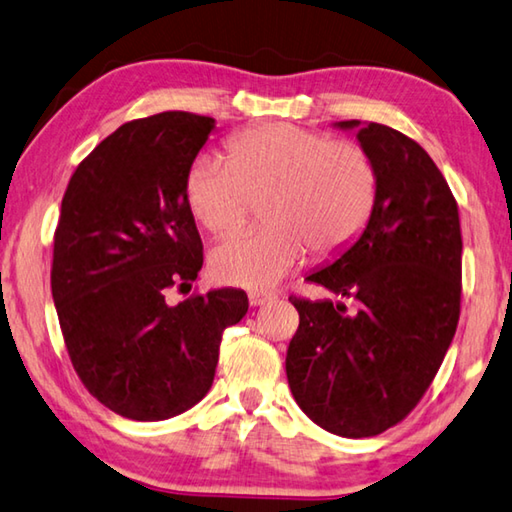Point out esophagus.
I'll use <instances>...</instances> for the list:
<instances>
[{"label": "esophagus", "mask_w": 512, "mask_h": 512, "mask_svg": "<svg viewBox=\"0 0 512 512\" xmlns=\"http://www.w3.org/2000/svg\"><path fill=\"white\" fill-rule=\"evenodd\" d=\"M272 299H276L272 292H249V306L251 308L265 306V303H270Z\"/></svg>", "instance_id": "obj_1"}]
</instances>
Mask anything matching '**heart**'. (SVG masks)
<instances>
[{
    "label": "heart",
    "instance_id": "heart-1",
    "mask_svg": "<svg viewBox=\"0 0 512 512\" xmlns=\"http://www.w3.org/2000/svg\"><path fill=\"white\" fill-rule=\"evenodd\" d=\"M188 209L211 233L240 227L265 197L261 231L233 233L211 251L215 281L270 290L303 263L342 254L369 224L378 175L366 150L292 123H267L231 137L227 161L197 157L186 173Z\"/></svg>",
    "mask_w": 512,
    "mask_h": 512
}]
</instances>
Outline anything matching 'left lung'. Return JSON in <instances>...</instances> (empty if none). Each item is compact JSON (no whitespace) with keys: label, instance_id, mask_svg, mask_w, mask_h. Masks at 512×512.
Instances as JSON below:
<instances>
[{"label":"left lung","instance_id":"left-lung-1","mask_svg":"<svg viewBox=\"0 0 512 512\" xmlns=\"http://www.w3.org/2000/svg\"><path fill=\"white\" fill-rule=\"evenodd\" d=\"M355 130L378 175L369 224L308 276L339 301L290 297L299 310L285 373L297 405L326 432L378 436L432 384L461 312L459 206L432 157L382 123Z\"/></svg>","mask_w":512,"mask_h":512}]
</instances>
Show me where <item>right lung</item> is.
Instances as JSON below:
<instances>
[{
    "instance_id": "1",
    "label": "right lung",
    "mask_w": 512,
    "mask_h": 512,
    "mask_svg": "<svg viewBox=\"0 0 512 512\" xmlns=\"http://www.w3.org/2000/svg\"><path fill=\"white\" fill-rule=\"evenodd\" d=\"M215 119L161 112L123 123L80 161L53 238L51 294L71 364L114 414L155 423L209 393L222 333L247 315L242 290L170 306L202 270L184 182Z\"/></svg>"
}]
</instances>
